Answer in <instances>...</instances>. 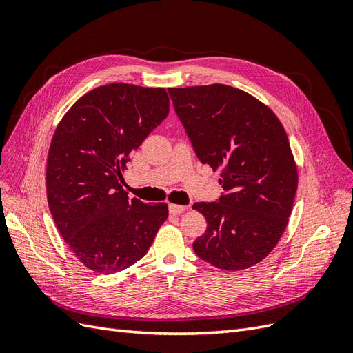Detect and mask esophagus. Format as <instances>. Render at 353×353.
<instances>
[{
  "label": "esophagus",
  "instance_id": "obj_1",
  "mask_svg": "<svg viewBox=\"0 0 353 353\" xmlns=\"http://www.w3.org/2000/svg\"><path fill=\"white\" fill-rule=\"evenodd\" d=\"M187 208L185 206H179V205H169V212L172 213V215H181V213L185 212Z\"/></svg>",
  "mask_w": 353,
  "mask_h": 353
}]
</instances>
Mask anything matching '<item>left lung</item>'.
Wrapping results in <instances>:
<instances>
[{
	"label": "left lung",
	"mask_w": 353,
	"mask_h": 353,
	"mask_svg": "<svg viewBox=\"0 0 353 353\" xmlns=\"http://www.w3.org/2000/svg\"><path fill=\"white\" fill-rule=\"evenodd\" d=\"M168 91L200 162L221 169L223 193L193 205L208 222L193 249L219 270L249 268L275 248L292 213L297 169L284 128L265 104L228 85Z\"/></svg>",
	"instance_id": "8db88e82"
}]
</instances>
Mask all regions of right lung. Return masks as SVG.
I'll return each instance as SVG.
<instances>
[{"mask_svg":"<svg viewBox=\"0 0 353 353\" xmlns=\"http://www.w3.org/2000/svg\"><path fill=\"white\" fill-rule=\"evenodd\" d=\"M169 113L163 88L109 83L87 92L52 137L47 199L63 240L87 266L119 272L140 261L168 218L166 203L130 199L122 172Z\"/></svg>","mask_w":353,"mask_h":353,"instance_id":"obj_1","label":"right lung"}]
</instances>
